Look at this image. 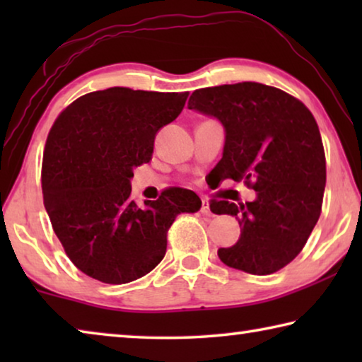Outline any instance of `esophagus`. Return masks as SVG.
<instances>
[{
    "label": "esophagus",
    "mask_w": 362,
    "mask_h": 362,
    "mask_svg": "<svg viewBox=\"0 0 362 362\" xmlns=\"http://www.w3.org/2000/svg\"><path fill=\"white\" fill-rule=\"evenodd\" d=\"M201 212H203L204 216H212L209 201H207V199H203V204H201Z\"/></svg>",
    "instance_id": "1"
}]
</instances>
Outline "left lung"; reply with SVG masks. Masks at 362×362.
<instances>
[{
    "label": "left lung",
    "instance_id": "8db88e82",
    "mask_svg": "<svg viewBox=\"0 0 362 362\" xmlns=\"http://www.w3.org/2000/svg\"><path fill=\"white\" fill-rule=\"evenodd\" d=\"M188 108L216 118L225 131L218 180H244L257 196L246 204L212 201L241 226L235 246L218 249L226 267L272 274L303 249L321 216L326 156L313 115L296 97L260 83L194 90Z\"/></svg>",
    "mask_w": 362,
    "mask_h": 362
}]
</instances>
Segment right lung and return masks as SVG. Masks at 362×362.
<instances>
[{
  "label": "right lung",
  "mask_w": 362,
  "mask_h": 362,
  "mask_svg": "<svg viewBox=\"0 0 362 362\" xmlns=\"http://www.w3.org/2000/svg\"><path fill=\"white\" fill-rule=\"evenodd\" d=\"M188 93L110 88L66 107L42 156V199L66 255L84 274L126 284L150 273L166 254L179 214L198 212L199 196L169 188L139 206L134 169L148 163L156 132L185 107Z\"/></svg>",
  "instance_id": "right-lung-1"
}]
</instances>
